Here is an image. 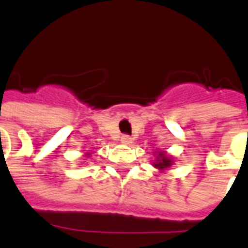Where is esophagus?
<instances>
[{"label":"esophagus","instance_id":"esophagus-1","mask_svg":"<svg viewBox=\"0 0 248 248\" xmlns=\"http://www.w3.org/2000/svg\"><path fill=\"white\" fill-rule=\"evenodd\" d=\"M121 141H122L124 144H131L132 138L130 135H126V134H124V135L121 136Z\"/></svg>","mask_w":248,"mask_h":248}]
</instances>
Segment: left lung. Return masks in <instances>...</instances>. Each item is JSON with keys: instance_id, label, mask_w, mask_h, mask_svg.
Segmentation results:
<instances>
[{"instance_id": "1", "label": "left lung", "mask_w": 248, "mask_h": 248, "mask_svg": "<svg viewBox=\"0 0 248 248\" xmlns=\"http://www.w3.org/2000/svg\"><path fill=\"white\" fill-rule=\"evenodd\" d=\"M159 158H161V161H159L158 163H155V167H158V169H166V167H169L170 165H171V161H170L166 155H159Z\"/></svg>"}]
</instances>
